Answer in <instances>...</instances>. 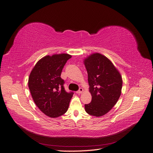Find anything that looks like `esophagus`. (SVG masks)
<instances>
[{"mask_svg": "<svg viewBox=\"0 0 153 153\" xmlns=\"http://www.w3.org/2000/svg\"><path fill=\"white\" fill-rule=\"evenodd\" d=\"M83 91H84V89H83L82 87H80V88H79V90H78V91L76 92V93H77V94H81V93H82Z\"/></svg>", "mask_w": 153, "mask_h": 153, "instance_id": "34e87169", "label": "esophagus"}]
</instances>
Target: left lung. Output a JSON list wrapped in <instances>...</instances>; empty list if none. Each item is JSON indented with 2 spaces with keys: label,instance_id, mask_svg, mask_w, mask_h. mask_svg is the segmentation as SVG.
<instances>
[{
  "label": "left lung",
  "instance_id": "obj_1",
  "mask_svg": "<svg viewBox=\"0 0 153 153\" xmlns=\"http://www.w3.org/2000/svg\"><path fill=\"white\" fill-rule=\"evenodd\" d=\"M88 74L91 102L85 105L87 114L95 117L105 115L116 104L121 94L123 80L112 62L99 53L84 59Z\"/></svg>",
  "mask_w": 153,
  "mask_h": 153
}]
</instances>
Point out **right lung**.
<instances>
[{
	"mask_svg": "<svg viewBox=\"0 0 153 153\" xmlns=\"http://www.w3.org/2000/svg\"><path fill=\"white\" fill-rule=\"evenodd\" d=\"M68 53L47 55L36 64L29 77L28 85L35 104L47 116L55 118L65 114L73 92H67L61 75Z\"/></svg>",
	"mask_w": 153,
	"mask_h": 153,
	"instance_id": "add662e5",
	"label": "right lung"
}]
</instances>
